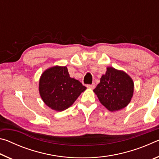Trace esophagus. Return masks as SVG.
Returning <instances> with one entry per match:
<instances>
[{
    "instance_id": "34e87169",
    "label": "esophagus",
    "mask_w": 159,
    "mask_h": 159,
    "mask_svg": "<svg viewBox=\"0 0 159 159\" xmlns=\"http://www.w3.org/2000/svg\"><path fill=\"white\" fill-rule=\"evenodd\" d=\"M87 87L88 88H91V89H93V88H95V84L94 83H93L92 84H90V85H87Z\"/></svg>"
}]
</instances>
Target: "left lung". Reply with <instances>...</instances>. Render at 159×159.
<instances>
[{"mask_svg":"<svg viewBox=\"0 0 159 159\" xmlns=\"http://www.w3.org/2000/svg\"><path fill=\"white\" fill-rule=\"evenodd\" d=\"M93 91L102 105L113 112L125 108L130 103L134 83L125 71L107 67L106 74L102 75Z\"/></svg>","mask_w":159,"mask_h":159,"instance_id":"obj_1","label":"left lung"}]
</instances>
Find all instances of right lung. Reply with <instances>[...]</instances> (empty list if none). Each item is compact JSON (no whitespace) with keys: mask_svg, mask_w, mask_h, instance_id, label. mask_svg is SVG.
Wrapping results in <instances>:
<instances>
[{"mask_svg":"<svg viewBox=\"0 0 159 159\" xmlns=\"http://www.w3.org/2000/svg\"><path fill=\"white\" fill-rule=\"evenodd\" d=\"M85 89L79 80L70 77L66 66L50 67L39 80V93L43 101L57 111L71 107Z\"/></svg>","mask_w":159,"mask_h":159,"instance_id":"add662e5","label":"right lung"}]
</instances>
